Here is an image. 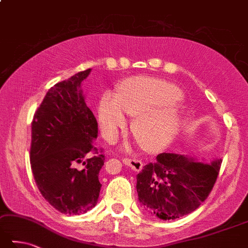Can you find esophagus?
<instances>
[{
	"instance_id": "1",
	"label": "esophagus",
	"mask_w": 248,
	"mask_h": 248,
	"mask_svg": "<svg viewBox=\"0 0 248 248\" xmlns=\"http://www.w3.org/2000/svg\"><path fill=\"white\" fill-rule=\"evenodd\" d=\"M123 163H124L125 165L129 166L135 171L141 170V168H142V162L140 161V160H137V158H127V157H125V158H123Z\"/></svg>"
}]
</instances>
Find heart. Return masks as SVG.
Here are the masks:
<instances>
[{
	"instance_id": "heart-1",
	"label": "heart",
	"mask_w": 248,
	"mask_h": 248,
	"mask_svg": "<svg viewBox=\"0 0 248 248\" xmlns=\"http://www.w3.org/2000/svg\"><path fill=\"white\" fill-rule=\"evenodd\" d=\"M181 92L171 83L149 77L124 81L119 96L107 92L98 106V119L105 137L118 136L126 125V115L137 116L132 125L135 134L148 150H160L175 139L181 125L177 102Z\"/></svg>"
}]
</instances>
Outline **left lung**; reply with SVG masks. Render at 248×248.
<instances>
[{
  "label": "left lung",
  "instance_id": "8db88e82",
  "mask_svg": "<svg viewBox=\"0 0 248 248\" xmlns=\"http://www.w3.org/2000/svg\"><path fill=\"white\" fill-rule=\"evenodd\" d=\"M175 153H161L137 175V193L141 207L162 220L194 212L211 193L221 166Z\"/></svg>",
  "mask_w": 248,
  "mask_h": 248
}]
</instances>
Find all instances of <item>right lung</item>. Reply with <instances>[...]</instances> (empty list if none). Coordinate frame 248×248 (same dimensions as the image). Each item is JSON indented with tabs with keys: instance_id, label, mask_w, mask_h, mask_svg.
<instances>
[{
	"instance_id": "obj_1",
	"label": "right lung",
	"mask_w": 248,
	"mask_h": 248,
	"mask_svg": "<svg viewBox=\"0 0 248 248\" xmlns=\"http://www.w3.org/2000/svg\"><path fill=\"white\" fill-rule=\"evenodd\" d=\"M91 69L50 87L31 125L30 162L41 194L58 212L80 215L96 206L105 155L94 146L98 124L81 88ZM94 152L96 155L88 157Z\"/></svg>"
}]
</instances>
